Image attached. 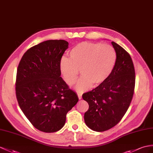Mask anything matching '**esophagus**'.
Segmentation results:
<instances>
[{
    "instance_id": "34e87169",
    "label": "esophagus",
    "mask_w": 153,
    "mask_h": 153,
    "mask_svg": "<svg viewBox=\"0 0 153 153\" xmlns=\"http://www.w3.org/2000/svg\"><path fill=\"white\" fill-rule=\"evenodd\" d=\"M78 97H79V99H82V94H77Z\"/></svg>"
}]
</instances>
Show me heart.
I'll return each instance as SVG.
<instances>
[{
	"instance_id": "heart-1",
	"label": "heart",
	"mask_w": 153,
	"mask_h": 153,
	"mask_svg": "<svg viewBox=\"0 0 153 153\" xmlns=\"http://www.w3.org/2000/svg\"><path fill=\"white\" fill-rule=\"evenodd\" d=\"M117 60L114 48L107 44L82 42L72 48L69 58L62 57L59 69L65 82L72 85L76 82L79 69L82 76L78 80L75 88L83 92L102 85L109 79Z\"/></svg>"
}]
</instances>
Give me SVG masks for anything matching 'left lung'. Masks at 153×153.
Segmentation results:
<instances>
[{
	"mask_svg": "<svg viewBox=\"0 0 153 153\" xmlns=\"http://www.w3.org/2000/svg\"><path fill=\"white\" fill-rule=\"evenodd\" d=\"M117 60L111 74L105 83L85 93L82 98L89 109L84 114L88 127L103 132L114 127L127 111L135 87V70L129 54L120 45L111 42Z\"/></svg>",
	"mask_w": 153,
	"mask_h": 153,
	"instance_id": "1",
	"label": "left lung"
}]
</instances>
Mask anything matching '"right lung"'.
I'll list each match as a JSON object with an SVG mask.
<instances>
[{
    "mask_svg": "<svg viewBox=\"0 0 153 153\" xmlns=\"http://www.w3.org/2000/svg\"><path fill=\"white\" fill-rule=\"evenodd\" d=\"M69 47L65 40H47L28 49L19 64L16 97L21 110L36 128L54 132L79 101L60 76L59 61Z\"/></svg>",
    "mask_w": 153,
    "mask_h": 153,
    "instance_id": "1",
    "label": "right lung"
}]
</instances>
